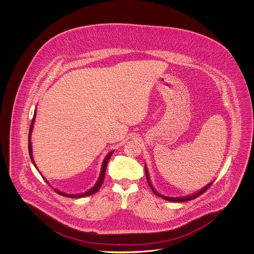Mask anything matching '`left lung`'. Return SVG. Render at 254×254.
<instances>
[{
  "label": "left lung",
  "mask_w": 254,
  "mask_h": 254,
  "mask_svg": "<svg viewBox=\"0 0 254 254\" xmlns=\"http://www.w3.org/2000/svg\"><path fill=\"white\" fill-rule=\"evenodd\" d=\"M145 176H146V180H147V184H148V186H149V188L151 189V190L153 191V193L155 194V195H157V196H160V197H162L163 199H165V200H167V201H170V202H186V201H190V200H193L195 198H197V197H199L200 195H202V194L205 192L209 188H210V186L213 184V182H211V183H209L207 186H205L204 189H202L200 191H198V192H196V193L192 194V195H190V196H187V197H176V198H172V197H167V196H163V195H161L160 193H158L157 191L153 189V187H152V185H151V183L149 181V177H148V172H147V169H146V167H145Z\"/></svg>",
  "instance_id": "8db88e82"
}]
</instances>
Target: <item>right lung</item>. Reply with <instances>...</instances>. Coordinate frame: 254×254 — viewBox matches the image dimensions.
<instances>
[{
  "mask_svg": "<svg viewBox=\"0 0 254 254\" xmlns=\"http://www.w3.org/2000/svg\"><path fill=\"white\" fill-rule=\"evenodd\" d=\"M34 118H35V114H34ZM34 118L32 119L31 124H30V127H29V134H28V151H29V156L30 159L33 163V165L35 166V163H34V160L32 157V148H31V142H30V139H31V131H32V127H33V124H34ZM113 154V151L109 152V154L107 155V157L105 158L104 162H103V166H102V170H101V174H100V177H99V180L96 183V185L90 189L89 190H87L85 193L81 194H65L57 190H54L55 191H57L58 193L64 196V197H70V198H82V197H85V196H89L91 194L96 193L97 191L100 190V188L102 187L104 180H105V174H106V170H107V166H108V163H109V158L111 157V155ZM36 167V166H35Z\"/></svg>",
  "mask_w": 254,
  "mask_h": 254,
  "instance_id": "add662e5",
  "label": "right lung"
}]
</instances>
